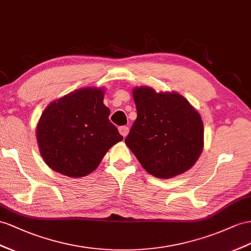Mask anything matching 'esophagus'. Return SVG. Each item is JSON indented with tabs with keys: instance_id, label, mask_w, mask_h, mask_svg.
Returning <instances> with one entry per match:
<instances>
[{
	"instance_id": "1",
	"label": "esophagus",
	"mask_w": 251,
	"mask_h": 251,
	"mask_svg": "<svg viewBox=\"0 0 251 251\" xmlns=\"http://www.w3.org/2000/svg\"><path fill=\"white\" fill-rule=\"evenodd\" d=\"M119 131L120 133L123 136L124 138H126V136L128 134V132H129V128H128L127 126H122L119 128Z\"/></svg>"
}]
</instances>
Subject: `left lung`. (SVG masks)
I'll use <instances>...</instances> for the list:
<instances>
[{
  "mask_svg": "<svg viewBox=\"0 0 251 251\" xmlns=\"http://www.w3.org/2000/svg\"><path fill=\"white\" fill-rule=\"evenodd\" d=\"M138 117L125 143L151 175L170 179L189 171L203 149L201 114L177 92L132 90Z\"/></svg>",
  "mask_w": 251,
  "mask_h": 251,
  "instance_id": "obj_1",
  "label": "left lung"
}]
</instances>
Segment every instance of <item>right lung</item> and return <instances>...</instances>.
<instances>
[{
    "label": "right lung",
    "mask_w": 251,
    "mask_h": 251,
    "mask_svg": "<svg viewBox=\"0 0 251 251\" xmlns=\"http://www.w3.org/2000/svg\"><path fill=\"white\" fill-rule=\"evenodd\" d=\"M101 88H80L50 102L36 128L44 162L53 171L79 178L91 174L108 150L123 137L109 121Z\"/></svg>",
    "instance_id": "obj_1"
}]
</instances>
